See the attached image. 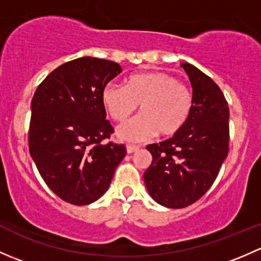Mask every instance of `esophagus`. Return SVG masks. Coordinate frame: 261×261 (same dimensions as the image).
Listing matches in <instances>:
<instances>
[{
	"label": "esophagus",
	"mask_w": 261,
	"mask_h": 261,
	"mask_svg": "<svg viewBox=\"0 0 261 261\" xmlns=\"http://www.w3.org/2000/svg\"><path fill=\"white\" fill-rule=\"evenodd\" d=\"M126 150H127L128 154H133V152L138 151L139 146H136V145H127V146H126Z\"/></svg>",
	"instance_id": "esophagus-1"
}]
</instances>
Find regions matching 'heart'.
<instances>
[{
  "mask_svg": "<svg viewBox=\"0 0 261 261\" xmlns=\"http://www.w3.org/2000/svg\"><path fill=\"white\" fill-rule=\"evenodd\" d=\"M101 98L117 122L127 120L140 105L141 115L117 128V136L125 141L147 140L158 133L162 136L175 135L187 125L194 105L191 89L164 72L130 75L125 86L106 84Z\"/></svg>",
  "mask_w": 261,
  "mask_h": 261,
  "instance_id": "heart-1",
  "label": "heart"
}]
</instances>
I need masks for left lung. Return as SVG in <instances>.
Returning a JSON list of instances; mask_svg holds the SVG:
<instances>
[{"label": "left lung", "mask_w": 261, "mask_h": 261, "mask_svg": "<svg viewBox=\"0 0 261 261\" xmlns=\"http://www.w3.org/2000/svg\"><path fill=\"white\" fill-rule=\"evenodd\" d=\"M193 88V111L173 138L146 146L152 162L144 181L155 202L183 208L198 201L217 178L228 152V105L220 87L189 63H181Z\"/></svg>", "instance_id": "8db88e82"}]
</instances>
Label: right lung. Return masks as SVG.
<instances>
[{
	"label": "right lung",
	"instance_id": "add662e5",
	"mask_svg": "<svg viewBox=\"0 0 261 261\" xmlns=\"http://www.w3.org/2000/svg\"><path fill=\"white\" fill-rule=\"evenodd\" d=\"M121 72L111 60L78 58L53 70L34 94L30 155L46 186L68 203L84 206L103 196L125 158V145L102 143L114 133L102 89Z\"/></svg>",
	"mask_w": 261,
	"mask_h": 261
}]
</instances>
